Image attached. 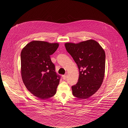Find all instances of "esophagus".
<instances>
[{
    "label": "esophagus",
    "mask_w": 128,
    "mask_h": 128,
    "mask_svg": "<svg viewBox=\"0 0 128 128\" xmlns=\"http://www.w3.org/2000/svg\"><path fill=\"white\" fill-rule=\"evenodd\" d=\"M62 78H63V79H66V75H62Z\"/></svg>",
    "instance_id": "1"
}]
</instances>
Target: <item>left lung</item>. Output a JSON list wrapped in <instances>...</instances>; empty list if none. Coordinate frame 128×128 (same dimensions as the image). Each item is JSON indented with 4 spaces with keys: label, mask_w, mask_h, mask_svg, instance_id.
Wrapping results in <instances>:
<instances>
[{
    "label": "left lung",
    "mask_w": 128,
    "mask_h": 128,
    "mask_svg": "<svg viewBox=\"0 0 128 128\" xmlns=\"http://www.w3.org/2000/svg\"><path fill=\"white\" fill-rule=\"evenodd\" d=\"M65 47L79 69V79L72 87L73 96L86 99L97 91L103 82L105 73L106 54L94 40L77 44L66 43Z\"/></svg>",
    "instance_id": "obj_1"
}]
</instances>
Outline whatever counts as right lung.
I'll return each instance as SVG.
<instances>
[{
  "instance_id": "right-lung-1",
  "label": "right lung",
  "mask_w": 128,
  "mask_h": 128,
  "mask_svg": "<svg viewBox=\"0 0 128 128\" xmlns=\"http://www.w3.org/2000/svg\"><path fill=\"white\" fill-rule=\"evenodd\" d=\"M58 43L32 41L20 53L21 75L26 89L42 100L54 96L60 76L55 72L50 55L58 47Z\"/></svg>"
}]
</instances>
